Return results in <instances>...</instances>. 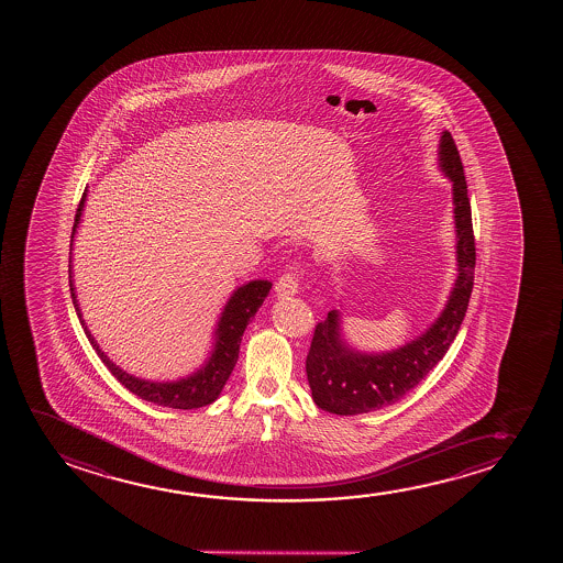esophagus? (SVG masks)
<instances>
[{"label":"esophagus","instance_id":"34e87169","mask_svg":"<svg viewBox=\"0 0 563 563\" xmlns=\"http://www.w3.org/2000/svg\"><path fill=\"white\" fill-rule=\"evenodd\" d=\"M300 267L298 265L288 267V271L278 277L277 286H275V292H277L278 298H292V296H296L298 290H300Z\"/></svg>","mask_w":563,"mask_h":563}]
</instances>
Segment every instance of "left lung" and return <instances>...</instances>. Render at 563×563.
<instances>
[{"label":"left lung","instance_id":"1","mask_svg":"<svg viewBox=\"0 0 563 563\" xmlns=\"http://www.w3.org/2000/svg\"><path fill=\"white\" fill-rule=\"evenodd\" d=\"M439 165L452 180L457 239V278L446 308L421 336L380 354H363L347 346L340 334L339 311H329L327 319L317 323L306 360L309 388L317 408L336 416H357L390 406L416 388L454 342L473 290L475 236L462 157L448 131L440 136Z\"/></svg>","mask_w":563,"mask_h":563}]
</instances>
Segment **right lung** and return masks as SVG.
<instances>
[{"mask_svg": "<svg viewBox=\"0 0 563 563\" xmlns=\"http://www.w3.org/2000/svg\"><path fill=\"white\" fill-rule=\"evenodd\" d=\"M86 190L82 194V200L78 203L77 216H75V224H73V234L70 239H75L82 208H85ZM73 246V244H70ZM70 298L77 309L78 319L85 329L86 336L90 340L93 350L100 355L101 362L106 363V367L111 371V375L129 388L132 394L140 396L142 400L152 401L155 406L173 409H194L203 408L211 401L219 398V394L223 390L224 383L231 377L234 365L239 362L240 342L242 334L246 331L247 324L254 319L257 309L262 308L263 301L267 298L271 290L269 280H250L247 285L240 286L234 290L227 306H224L221 319L217 323L216 329V347L209 355L206 365H201L190 377L173 380V383H154V380H144V378L129 375L126 371L121 369L119 365L111 362L108 355L101 352L98 342L93 340L92 334L85 324L80 308H78L77 294L73 286V275L69 271Z\"/></svg>", "mask_w": 563, "mask_h": 563, "instance_id": "1", "label": "right lung"}]
</instances>
